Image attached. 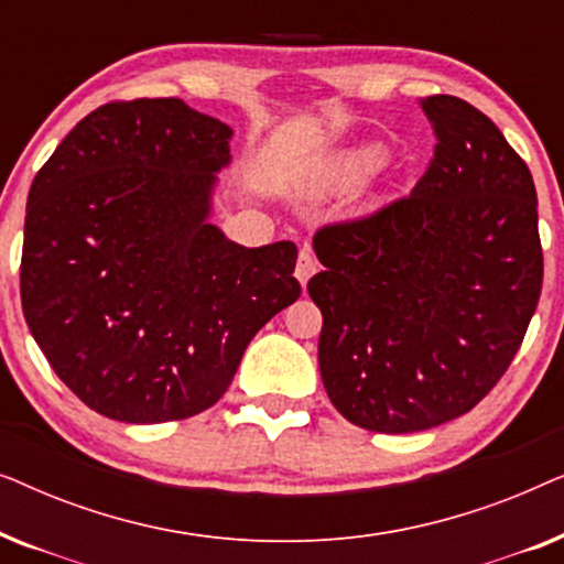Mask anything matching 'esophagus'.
Returning <instances> with one entry per match:
<instances>
[{"mask_svg": "<svg viewBox=\"0 0 564 564\" xmlns=\"http://www.w3.org/2000/svg\"><path fill=\"white\" fill-rule=\"evenodd\" d=\"M315 269H318V261H315V257L307 249H303L300 251V257H297V264H295V276H297V282L303 284H307V280H311V276L315 274Z\"/></svg>", "mask_w": 564, "mask_h": 564, "instance_id": "1", "label": "esophagus"}]
</instances>
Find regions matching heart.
Returning <instances> with one entry per match:
<instances>
[{"instance_id":"b5f03b06","label":"heart","mask_w":564,"mask_h":564,"mask_svg":"<svg viewBox=\"0 0 564 564\" xmlns=\"http://www.w3.org/2000/svg\"><path fill=\"white\" fill-rule=\"evenodd\" d=\"M390 151L388 145L380 141H367L357 143L351 149H346L328 161V166L323 169L318 187L328 192H346L359 187L367 180L380 172L388 164Z\"/></svg>"}]
</instances>
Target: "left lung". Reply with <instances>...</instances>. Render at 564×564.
<instances>
[{"label": "left lung", "instance_id": "obj_1", "mask_svg": "<svg viewBox=\"0 0 564 564\" xmlns=\"http://www.w3.org/2000/svg\"><path fill=\"white\" fill-rule=\"evenodd\" d=\"M436 153L411 197L328 226L307 282L321 380L354 426L413 434L459 419L519 351L542 292L536 189L496 122L423 99Z\"/></svg>", "mask_w": 564, "mask_h": 564}]
</instances>
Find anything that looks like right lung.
I'll return each instance as SVG.
<instances>
[{
    "mask_svg": "<svg viewBox=\"0 0 564 564\" xmlns=\"http://www.w3.org/2000/svg\"><path fill=\"white\" fill-rule=\"evenodd\" d=\"M230 138L182 99L112 102L33 180L22 313L61 382L107 419L207 411L259 328L300 297L295 243L246 249L210 220Z\"/></svg>",
    "mask_w": 564,
    "mask_h": 564,
    "instance_id": "obj_1",
    "label": "right lung"
}]
</instances>
